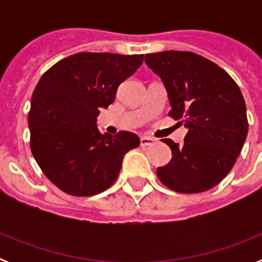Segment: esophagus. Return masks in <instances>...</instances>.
I'll return each mask as SVG.
<instances>
[{
	"instance_id": "obj_1",
	"label": "esophagus",
	"mask_w": 262,
	"mask_h": 262,
	"mask_svg": "<svg viewBox=\"0 0 262 262\" xmlns=\"http://www.w3.org/2000/svg\"><path fill=\"white\" fill-rule=\"evenodd\" d=\"M152 144H155V139L145 138V136L140 138V145H142V147H149V145Z\"/></svg>"
}]
</instances>
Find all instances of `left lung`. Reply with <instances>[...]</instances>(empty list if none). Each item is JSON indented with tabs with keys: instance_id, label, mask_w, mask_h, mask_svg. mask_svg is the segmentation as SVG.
<instances>
[{
	"instance_id": "left-lung-1",
	"label": "left lung",
	"mask_w": 262,
	"mask_h": 262,
	"mask_svg": "<svg viewBox=\"0 0 262 262\" xmlns=\"http://www.w3.org/2000/svg\"><path fill=\"white\" fill-rule=\"evenodd\" d=\"M145 62L163 80L169 117L189 128L184 144L170 139L172 160L157 177L177 193L209 190L228 174L248 134L245 101L223 68L189 51L147 53Z\"/></svg>"
}]
</instances>
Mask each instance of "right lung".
Segmentation results:
<instances>
[{"instance_id":"add662e5","label":"right lung","mask_w":262,"mask_h":262,"mask_svg":"<svg viewBox=\"0 0 262 262\" xmlns=\"http://www.w3.org/2000/svg\"><path fill=\"white\" fill-rule=\"evenodd\" d=\"M144 55L80 52L43 73L29 111L30 148L39 168L69 195L102 193L117 181L135 134L99 133V108L114 102L119 84L142 66Z\"/></svg>"}]
</instances>
